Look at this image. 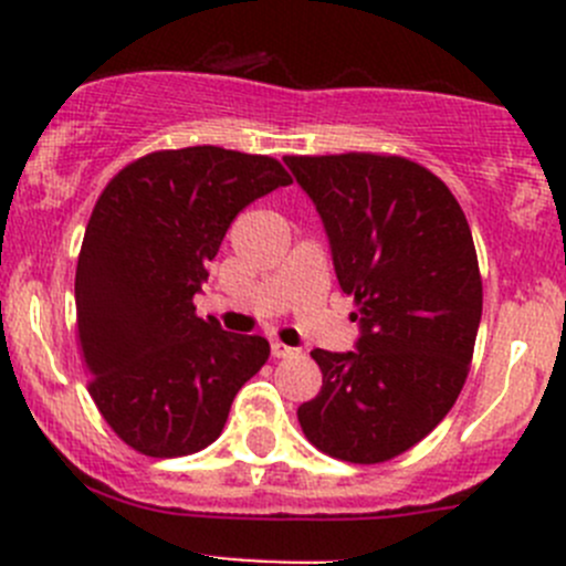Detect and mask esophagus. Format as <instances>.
Listing matches in <instances>:
<instances>
[{
  "mask_svg": "<svg viewBox=\"0 0 566 566\" xmlns=\"http://www.w3.org/2000/svg\"><path fill=\"white\" fill-rule=\"evenodd\" d=\"M295 347H287V345H282V342H271V356L273 358H290V356H295Z\"/></svg>",
  "mask_w": 566,
  "mask_h": 566,
  "instance_id": "34e87169",
  "label": "esophagus"
}]
</instances>
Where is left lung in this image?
<instances>
[{
    "mask_svg": "<svg viewBox=\"0 0 566 566\" xmlns=\"http://www.w3.org/2000/svg\"><path fill=\"white\" fill-rule=\"evenodd\" d=\"M310 193L356 350H312L323 389L298 408L304 436L336 460L386 462L430 436L468 378L482 319L471 227L447 182L402 156H284Z\"/></svg>",
    "mask_w": 566,
    "mask_h": 566,
    "instance_id": "left-lung-1",
    "label": "left lung"
}]
</instances>
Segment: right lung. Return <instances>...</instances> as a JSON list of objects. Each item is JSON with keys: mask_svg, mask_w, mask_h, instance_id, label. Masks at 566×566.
I'll return each mask as SVG.
<instances>
[{"mask_svg": "<svg viewBox=\"0 0 566 566\" xmlns=\"http://www.w3.org/2000/svg\"><path fill=\"white\" fill-rule=\"evenodd\" d=\"M293 177L271 156L199 145L136 158L95 202L76 265V334L90 397L147 458L221 436L235 394L271 356L262 336L197 317L232 219Z\"/></svg>", "mask_w": 566, "mask_h": 566, "instance_id": "right-lung-1", "label": "right lung"}]
</instances>
